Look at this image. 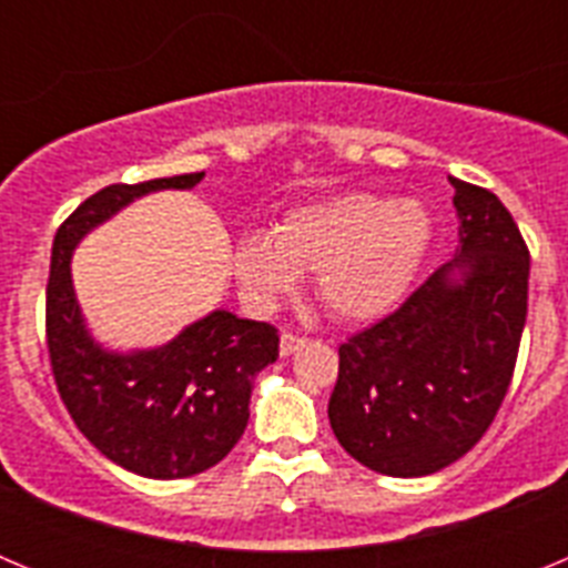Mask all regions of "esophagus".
<instances>
[{"label":"esophagus","mask_w":568,"mask_h":568,"mask_svg":"<svg viewBox=\"0 0 568 568\" xmlns=\"http://www.w3.org/2000/svg\"><path fill=\"white\" fill-rule=\"evenodd\" d=\"M304 341H307V338H301V335H295V333H290V329H284V333H281V344H278L281 355L298 353L301 346H304Z\"/></svg>","instance_id":"1"}]
</instances>
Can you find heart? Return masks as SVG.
<instances>
[{
  "label": "heart",
  "instance_id": "b5f03b06",
  "mask_svg": "<svg viewBox=\"0 0 568 568\" xmlns=\"http://www.w3.org/2000/svg\"><path fill=\"white\" fill-rule=\"evenodd\" d=\"M435 241V219L418 199L344 193L290 210L270 235L233 250L241 295L275 310L315 273V295L333 318L373 321L395 310Z\"/></svg>",
  "mask_w": 568,
  "mask_h": 568
}]
</instances>
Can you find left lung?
<instances>
[{"label": "left lung", "instance_id": "8db88e82", "mask_svg": "<svg viewBox=\"0 0 568 568\" xmlns=\"http://www.w3.org/2000/svg\"><path fill=\"white\" fill-rule=\"evenodd\" d=\"M449 182L460 222L455 258L338 346L329 426L358 464L389 478L433 475L484 438L524 335V235L498 195Z\"/></svg>", "mask_w": 568, "mask_h": 568}]
</instances>
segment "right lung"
Returning <instances> with one entry per match:
<instances>
[{"mask_svg": "<svg viewBox=\"0 0 568 568\" xmlns=\"http://www.w3.org/2000/svg\"><path fill=\"white\" fill-rule=\"evenodd\" d=\"M202 179L184 173L110 184L64 219L50 253L44 327L59 395L84 438L142 478H190L227 458L250 420L255 375L278 358V333L264 321L215 310L155 349H104L84 327L70 255L139 195L190 190Z\"/></svg>", "mask_w": 568, "mask_h": 568, "instance_id": "obj_1", "label": "right lung"}]
</instances>
